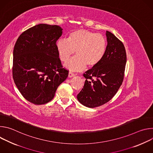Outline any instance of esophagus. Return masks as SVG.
<instances>
[{
	"mask_svg": "<svg viewBox=\"0 0 153 153\" xmlns=\"http://www.w3.org/2000/svg\"><path fill=\"white\" fill-rule=\"evenodd\" d=\"M74 76H75V74L73 73L69 72V73H68V77H74Z\"/></svg>",
	"mask_w": 153,
	"mask_h": 153,
	"instance_id": "obj_1",
	"label": "esophagus"
}]
</instances>
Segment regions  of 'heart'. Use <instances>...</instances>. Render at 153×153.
<instances>
[{
    "instance_id": "obj_1",
    "label": "heart",
    "mask_w": 153,
    "mask_h": 153,
    "mask_svg": "<svg viewBox=\"0 0 153 153\" xmlns=\"http://www.w3.org/2000/svg\"><path fill=\"white\" fill-rule=\"evenodd\" d=\"M56 47L63 62L67 61L76 51L77 56L65 63V67L71 71H81L86 66L92 68L101 62L105 54L106 40L100 34L79 29L71 32L67 40H58Z\"/></svg>"
}]
</instances>
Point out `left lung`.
<instances>
[{
    "instance_id": "left-lung-1",
    "label": "left lung",
    "mask_w": 153,
    "mask_h": 153,
    "mask_svg": "<svg viewBox=\"0 0 153 153\" xmlns=\"http://www.w3.org/2000/svg\"><path fill=\"white\" fill-rule=\"evenodd\" d=\"M106 36L105 54L98 65L83 74L86 80L77 96L79 102L88 108L97 107L110 101L123 80L126 62L125 47L111 32L106 31Z\"/></svg>"
}]
</instances>
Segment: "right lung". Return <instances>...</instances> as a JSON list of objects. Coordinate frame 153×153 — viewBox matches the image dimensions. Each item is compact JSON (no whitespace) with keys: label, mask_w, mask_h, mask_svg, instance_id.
I'll return each mask as SVG.
<instances>
[{"label":"right lung","mask_w":153,"mask_h":153,"mask_svg":"<svg viewBox=\"0 0 153 153\" xmlns=\"http://www.w3.org/2000/svg\"><path fill=\"white\" fill-rule=\"evenodd\" d=\"M62 30L58 25L39 24L22 33L14 45V83L23 97L35 105L51 101L68 76L56 47Z\"/></svg>","instance_id":"add662e5"}]
</instances>
